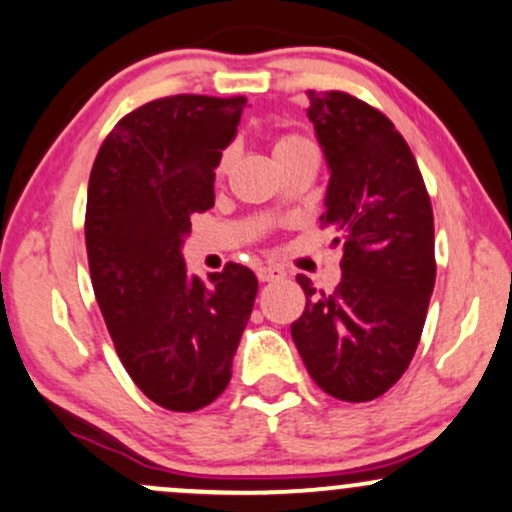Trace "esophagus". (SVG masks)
Wrapping results in <instances>:
<instances>
[{
    "label": "esophagus",
    "mask_w": 512,
    "mask_h": 512,
    "mask_svg": "<svg viewBox=\"0 0 512 512\" xmlns=\"http://www.w3.org/2000/svg\"><path fill=\"white\" fill-rule=\"evenodd\" d=\"M284 269H279V267H260L257 269V279L260 281H279V279H284Z\"/></svg>",
    "instance_id": "1"
}]
</instances>
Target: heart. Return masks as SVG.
Masks as SVG:
<instances>
[{
	"label": "heart",
	"instance_id": "obj_1",
	"mask_svg": "<svg viewBox=\"0 0 512 512\" xmlns=\"http://www.w3.org/2000/svg\"><path fill=\"white\" fill-rule=\"evenodd\" d=\"M298 144H305V139H303V137H296V134H286V137H281L279 142H276V146H274V154H281V151L293 149V146H298ZM231 158H233V151H231V149L223 151L221 163H219V173H223V170H226L228 166H231Z\"/></svg>",
	"mask_w": 512,
	"mask_h": 512
}]
</instances>
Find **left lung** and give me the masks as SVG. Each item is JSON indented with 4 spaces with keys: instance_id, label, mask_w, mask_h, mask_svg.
Returning <instances> with one entry per match:
<instances>
[{
    "instance_id": "left-lung-1",
    "label": "left lung",
    "mask_w": 512,
    "mask_h": 512,
    "mask_svg": "<svg viewBox=\"0 0 512 512\" xmlns=\"http://www.w3.org/2000/svg\"><path fill=\"white\" fill-rule=\"evenodd\" d=\"M330 185L322 226L342 245V281L291 325L310 378L344 402L385 395L409 368L436 284L433 209L416 158L380 110L342 91H308Z\"/></svg>"
}]
</instances>
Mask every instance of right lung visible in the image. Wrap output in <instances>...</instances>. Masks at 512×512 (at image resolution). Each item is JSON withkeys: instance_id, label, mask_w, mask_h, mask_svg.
Returning <instances> with one entry per match:
<instances>
[{"instance_id": "1", "label": "right lung", "mask_w": 512, "mask_h": 512, "mask_svg": "<svg viewBox=\"0 0 512 512\" xmlns=\"http://www.w3.org/2000/svg\"><path fill=\"white\" fill-rule=\"evenodd\" d=\"M245 98L168 96L132 110L105 137L88 178L86 250L96 301L122 366L151 402L197 411L231 380L257 276L228 262L187 274L190 216L214 207L221 151Z\"/></svg>"}]
</instances>
